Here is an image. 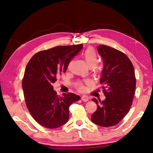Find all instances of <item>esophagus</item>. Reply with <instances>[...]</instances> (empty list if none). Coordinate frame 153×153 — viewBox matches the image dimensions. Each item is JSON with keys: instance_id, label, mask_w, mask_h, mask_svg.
<instances>
[{"instance_id": "1", "label": "esophagus", "mask_w": 153, "mask_h": 153, "mask_svg": "<svg viewBox=\"0 0 153 153\" xmlns=\"http://www.w3.org/2000/svg\"><path fill=\"white\" fill-rule=\"evenodd\" d=\"M82 101H83V102H87V101H88V100H89V97H87V95H83L82 97Z\"/></svg>"}]
</instances>
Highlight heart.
<instances>
[{
	"instance_id": "obj_1",
	"label": "heart",
	"mask_w": 153,
	"mask_h": 153,
	"mask_svg": "<svg viewBox=\"0 0 153 153\" xmlns=\"http://www.w3.org/2000/svg\"><path fill=\"white\" fill-rule=\"evenodd\" d=\"M83 56L84 59L86 61L87 64L89 66H93L95 68V70L98 71L100 70V68L97 65H95L98 61V55H97L96 51L93 48H88L83 52ZM77 89L79 91H83L85 89L84 86L83 85V83L79 82L76 85Z\"/></svg>"
}]
</instances>
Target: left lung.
I'll use <instances>...</instances> for the list:
<instances>
[{
	"label": "left lung",
	"mask_w": 153,
	"mask_h": 153,
	"mask_svg": "<svg viewBox=\"0 0 153 153\" xmlns=\"http://www.w3.org/2000/svg\"><path fill=\"white\" fill-rule=\"evenodd\" d=\"M97 50L104 63L100 83L106 99H92L97 109L91 120L99 126L111 127L118 124L131 108L136 87L135 70L122 52L104 45Z\"/></svg>",
	"instance_id": "obj_1"
}]
</instances>
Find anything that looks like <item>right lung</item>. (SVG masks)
I'll list each match as a JSON object with an SVG mask.
<instances>
[{"label": "right lung", "mask_w": 153, "mask_h": 153, "mask_svg": "<svg viewBox=\"0 0 153 153\" xmlns=\"http://www.w3.org/2000/svg\"><path fill=\"white\" fill-rule=\"evenodd\" d=\"M83 44L58 46L34 54L25 68L22 88L27 108L34 120L48 129L57 128L69 119V107L80 99L76 94L58 96L53 83L66 71Z\"/></svg>", "instance_id": "1"}]
</instances>
